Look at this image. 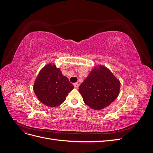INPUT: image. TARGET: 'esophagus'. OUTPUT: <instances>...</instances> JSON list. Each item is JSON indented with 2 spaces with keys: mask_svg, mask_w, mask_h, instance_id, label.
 Segmentation results:
<instances>
[{
  "mask_svg": "<svg viewBox=\"0 0 153 153\" xmlns=\"http://www.w3.org/2000/svg\"><path fill=\"white\" fill-rule=\"evenodd\" d=\"M73 85H74V87H75V88H78V87H79V84H78V82L75 83V84H73Z\"/></svg>",
  "mask_w": 153,
  "mask_h": 153,
  "instance_id": "1",
  "label": "esophagus"
}]
</instances>
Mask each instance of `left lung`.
Here are the masks:
<instances>
[{
  "mask_svg": "<svg viewBox=\"0 0 153 153\" xmlns=\"http://www.w3.org/2000/svg\"><path fill=\"white\" fill-rule=\"evenodd\" d=\"M120 82L109 69L103 66L94 68L79 87L84 103L92 109L101 110L117 98Z\"/></svg>",
  "mask_w": 153,
  "mask_h": 153,
  "instance_id": "obj_1",
  "label": "left lung"
}]
</instances>
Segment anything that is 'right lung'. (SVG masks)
Returning a JSON list of instances; mask_svg holds the SVG:
<instances>
[{
	"mask_svg": "<svg viewBox=\"0 0 153 153\" xmlns=\"http://www.w3.org/2000/svg\"><path fill=\"white\" fill-rule=\"evenodd\" d=\"M73 88L68 78L63 76L60 69L52 64L41 69L33 87L37 98L50 107L62 104Z\"/></svg>",
	"mask_w": 153,
	"mask_h": 153,
	"instance_id": "1",
	"label": "right lung"
}]
</instances>
